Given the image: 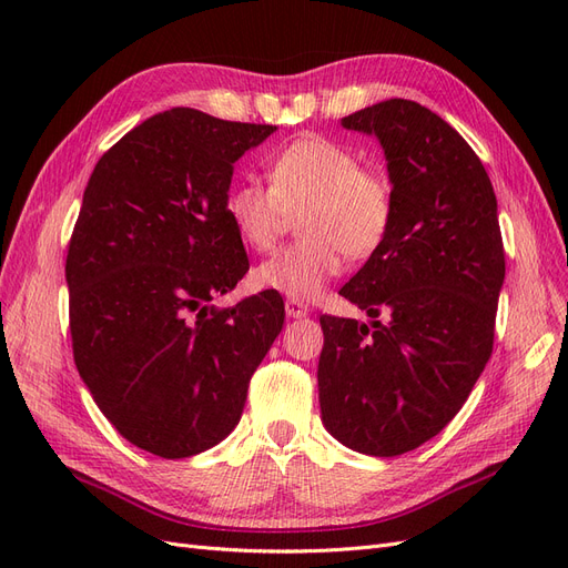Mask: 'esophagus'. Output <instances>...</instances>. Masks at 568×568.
Segmentation results:
<instances>
[{
  "label": "esophagus",
  "mask_w": 568,
  "mask_h": 568,
  "mask_svg": "<svg viewBox=\"0 0 568 568\" xmlns=\"http://www.w3.org/2000/svg\"><path fill=\"white\" fill-rule=\"evenodd\" d=\"M284 307H286V315L291 320H301V317H305L307 313H311V307H307L303 301H296V298H286Z\"/></svg>",
  "instance_id": "obj_1"
}]
</instances>
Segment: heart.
Returning a JSON list of instances; mask_svg holds the SVG:
<instances>
[{"label":"heart","mask_w":568,"mask_h":568,"mask_svg":"<svg viewBox=\"0 0 568 568\" xmlns=\"http://www.w3.org/2000/svg\"><path fill=\"white\" fill-rule=\"evenodd\" d=\"M270 186L236 184L225 211L242 242L253 251L277 246L296 215L303 239L257 265L263 288L311 301L343 270L346 253L367 257L384 244L393 222L390 180L363 168L355 151L329 136L305 134L267 163Z\"/></svg>","instance_id":"b5f03b06"}]
</instances>
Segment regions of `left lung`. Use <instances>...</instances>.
<instances>
[{
  "instance_id": "left-lung-1",
  "label": "left lung",
  "mask_w": 568,
  "mask_h": 568,
  "mask_svg": "<svg viewBox=\"0 0 568 568\" xmlns=\"http://www.w3.org/2000/svg\"><path fill=\"white\" fill-rule=\"evenodd\" d=\"M341 125L379 140L393 222L338 291L372 326L320 317L322 424L351 450L395 457L450 424L493 353L505 282L497 199L474 149L417 101L388 99Z\"/></svg>"
}]
</instances>
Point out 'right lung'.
Returning <instances> with one entry per match:
<instances>
[{
	"instance_id": "right-lung-1",
	"label": "right lung",
	"mask_w": 568,
	"mask_h": 568,
	"mask_svg": "<svg viewBox=\"0 0 568 568\" xmlns=\"http://www.w3.org/2000/svg\"><path fill=\"white\" fill-rule=\"evenodd\" d=\"M277 130L196 109L144 120L94 165L65 257L75 367L115 432L163 459L227 438L284 324L277 291L209 305L248 272L234 163Z\"/></svg>"
}]
</instances>
